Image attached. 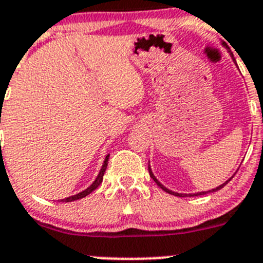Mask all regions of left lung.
I'll list each match as a JSON object with an SVG mask.
<instances>
[{"mask_svg": "<svg viewBox=\"0 0 263 263\" xmlns=\"http://www.w3.org/2000/svg\"><path fill=\"white\" fill-rule=\"evenodd\" d=\"M221 44H223L224 47H227L226 44H224V43H221ZM231 56H232V59H233V55H232V53H231ZM233 61H236L235 59H233ZM148 170H149V174H151V177H152V178H153V181H155L156 183H157L158 186H160V187L162 189V190H164V191H166V193H169V194H172V195L181 196V198H184V196H198V195H204V194H207V193H215V191L220 190V189H223L224 186H226V184L228 183V182L231 181L232 178H233V176H235V174H233V176H232L231 178H228V179H227V181L224 182V183H221V184H220V186H217V187H215V189H211V190H208V191H199V193H195V194H182V193H176V191H172V190H169V189H167V187H165L164 184L161 183V182L158 181L157 178H156V177H155V174H153V172H152V169H151V165H149V164H148Z\"/></svg>", "mask_w": 263, "mask_h": 263, "instance_id": "8db88e82", "label": "left lung"}]
</instances>
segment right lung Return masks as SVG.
I'll use <instances>...</instances> for the list:
<instances>
[{"mask_svg":"<svg viewBox=\"0 0 263 263\" xmlns=\"http://www.w3.org/2000/svg\"><path fill=\"white\" fill-rule=\"evenodd\" d=\"M108 157H110V155H107V156H106L105 161H103V165H102V167H101V170H99V173H98V176H97L96 181H94L93 183H91L90 186H89V187H87V189H85V190H84V191H81V193L76 194V195L68 196V198H65V199H61L60 202H73V200H79V199H81V198H85V196H86V195H89V194H90L91 191H94V190H96V189L98 187L99 184L102 183V181H103V176H105L106 167H107Z\"/></svg>","mask_w":263,"mask_h":263,"instance_id":"right-lung-1","label":"right lung"}]
</instances>
